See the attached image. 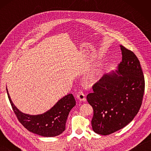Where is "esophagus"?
Returning <instances> with one entry per match:
<instances>
[{"mask_svg": "<svg viewBox=\"0 0 151 151\" xmlns=\"http://www.w3.org/2000/svg\"><path fill=\"white\" fill-rule=\"evenodd\" d=\"M77 98L79 101H86V97L84 93V92L82 91H80L77 93Z\"/></svg>", "mask_w": 151, "mask_h": 151, "instance_id": "1", "label": "esophagus"}]
</instances>
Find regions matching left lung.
I'll list each match as a JSON object with an SVG mask.
<instances>
[{"mask_svg": "<svg viewBox=\"0 0 151 151\" xmlns=\"http://www.w3.org/2000/svg\"><path fill=\"white\" fill-rule=\"evenodd\" d=\"M122 62L117 70L105 74L93 86L87 101L93 109V130L109 135L132 121L140 109L145 78L139 61L132 51L120 45Z\"/></svg>", "mask_w": 151, "mask_h": 151, "instance_id": "8db88e82", "label": "left lung"}]
</instances>
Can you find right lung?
<instances>
[{
  "mask_svg": "<svg viewBox=\"0 0 151 151\" xmlns=\"http://www.w3.org/2000/svg\"><path fill=\"white\" fill-rule=\"evenodd\" d=\"M7 91L12 107L19 121L30 132L44 137L58 136L65 130L69 111L76 105L72 94H68L56 102L49 110L40 115L26 114L19 111L13 103Z\"/></svg>",
  "mask_w": 151,
  "mask_h": 151,
  "instance_id": "obj_1",
  "label": "right lung"
}]
</instances>
